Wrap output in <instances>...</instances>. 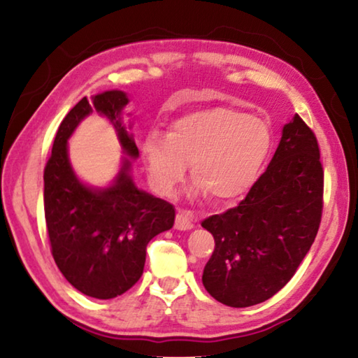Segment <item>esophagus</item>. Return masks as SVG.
<instances>
[{
  "label": "esophagus",
  "instance_id": "obj_1",
  "mask_svg": "<svg viewBox=\"0 0 358 358\" xmlns=\"http://www.w3.org/2000/svg\"><path fill=\"white\" fill-rule=\"evenodd\" d=\"M175 227L178 230H189L192 229V215L191 211L178 208L177 217H175Z\"/></svg>",
  "mask_w": 358,
  "mask_h": 358
}]
</instances>
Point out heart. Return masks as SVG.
Returning <instances> with one entry per match:
<instances>
[{
  "label": "heart",
  "instance_id": "obj_1",
  "mask_svg": "<svg viewBox=\"0 0 358 358\" xmlns=\"http://www.w3.org/2000/svg\"><path fill=\"white\" fill-rule=\"evenodd\" d=\"M270 147L265 121L232 107H210L175 120L167 137L150 132L142 151L157 191L171 194L191 164L199 189L222 205L250 191Z\"/></svg>",
  "mask_w": 358,
  "mask_h": 358
}]
</instances>
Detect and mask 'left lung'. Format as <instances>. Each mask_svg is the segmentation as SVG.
<instances>
[{"label":"left lung","instance_id":"obj_1","mask_svg":"<svg viewBox=\"0 0 358 358\" xmlns=\"http://www.w3.org/2000/svg\"><path fill=\"white\" fill-rule=\"evenodd\" d=\"M324 169L313 129L299 115L282 128L275 156L237 207L202 221L215 238L202 282L232 308L273 296L295 275L322 220Z\"/></svg>","mask_w":358,"mask_h":358}]
</instances>
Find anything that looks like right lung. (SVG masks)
Returning a JSON list of instances; mask_svg holds the SVG:
<instances>
[{
    "label": "right lung",
    "mask_w": 358,
    "mask_h": 358,
    "mask_svg": "<svg viewBox=\"0 0 358 358\" xmlns=\"http://www.w3.org/2000/svg\"><path fill=\"white\" fill-rule=\"evenodd\" d=\"M128 104L123 92L83 98L57 131L44 169V211L50 251L72 286L93 299L108 300L129 290L143 273L147 245L172 229L175 208L134 185L124 161L115 183L92 189L77 180L68 157V138L93 110L112 121L126 155L138 156L132 136L121 124Z\"/></svg>",
    "instance_id": "add662e5"
}]
</instances>
